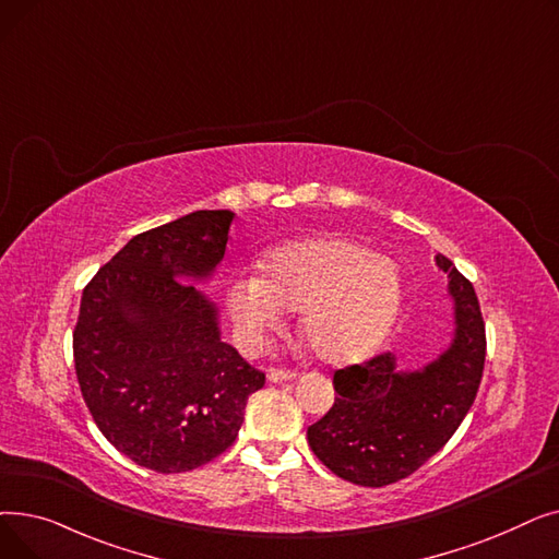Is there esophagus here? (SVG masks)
<instances>
[{"instance_id":"34e87169","label":"esophagus","mask_w":559,"mask_h":559,"mask_svg":"<svg viewBox=\"0 0 559 559\" xmlns=\"http://www.w3.org/2000/svg\"><path fill=\"white\" fill-rule=\"evenodd\" d=\"M267 376H270L272 383H285V380L297 378V371L295 369H283V367H272Z\"/></svg>"}]
</instances>
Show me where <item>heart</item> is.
<instances>
[{
  "label": "heart",
  "instance_id": "obj_1",
  "mask_svg": "<svg viewBox=\"0 0 559 559\" xmlns=\"http://www.w3.org/2000/svg\"><path fill=\"white\" fill-rule=\"evenodd\" d=\"M262 276L240 274L228 287L235 324L258 342L301 310V333L326 362L365 358L385 340L401 308L396 264L346 238L283 245L262 258Z\"/></svg>",
  "mask_w": 559,
  "mask_h": 559
}]
</instances>
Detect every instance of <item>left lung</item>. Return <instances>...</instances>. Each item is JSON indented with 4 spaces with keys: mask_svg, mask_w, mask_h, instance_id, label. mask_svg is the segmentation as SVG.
Here are the masks:
<instances>
[{
    "mask_svg": "<svg viewBox=\"0 0 559 559\" xmlns=\"http://www.w3.org/2000/svg\"><path fill=\"white\" fill-rule=\"evenodd\" d=\"M455 299V337L421 371L403 373L385 350L333 373V407L308 428L312 453L335 476L385 487L415 474L442 449L472 409L485 369L487 337L472 281L437 253Z\"/></svg>",
    "mask_w": 559,
    "mask_h": 559,
    "instance_id": "1",
    "label": "left lung"
}]
</instances>
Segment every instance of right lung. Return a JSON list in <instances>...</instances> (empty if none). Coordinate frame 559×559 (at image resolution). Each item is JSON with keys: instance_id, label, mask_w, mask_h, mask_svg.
Here are the masks:
<instances>
[{"instance_id": "1", "label": "right lung", "mask_w": 559, "mask_h": 559, "mask_svg": "<svg viewBox=\"0 0 559 559\" xmlns=\"http://www.w3.org/2000/svg\"><path fill=\"white\" fill-rule=\"evenodd\" d=\"M230 222V211H197L144 230L83 289L72 333L83 401L117 451L158 474L222 455L264 385L186 283L217 267Z\"/></svg>"}]
</instances>
